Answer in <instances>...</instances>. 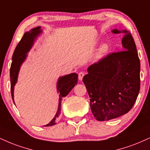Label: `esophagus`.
<instances>
[{
  "mask_svg": "<svg viewBox=\"0 0 150 150\" xmlns=\"http://www.w3.org/2000/svg\"><path fill=\"white\" fill-rule=\"evenodd\" d=\"M84 72H80V73H79V74H78L79 80H80V81L82 80V78H83V77H84Z\"/></svg>",
  "mask_w": 150,
  "mask_h": 150,
  "instance_id": "obj_1",
  "label": "esophagus"
}]
</instances>
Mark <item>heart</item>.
I'll return each mask as SVG.
<instances>
[{
	"instance_id": "1",
	"label": "heart",
	"mask_w": 150,
	"mask_h": 150,
	"mask_svg": "<svg viewBox=\"0 0 150 150\" xmlns=\"http://www.w3.org/2000/svg\"><path fill=\"white\" fill-rule=\"evenodd\" d=\"M108 50H109V47L107 44H103L100 47V48L98 49V52L96 54V59H100L101 58L104 57L105 55L107 54L108 52Z\"/></svg>"
}]
</instances>
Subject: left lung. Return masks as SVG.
Segmentation results:
<instances>
[{"mask_svg":"<svg viewBox=\"0 0 150 150\" xmlns=\"http://www.w3.org/2000/svg\"><path fill=\"white\" fill-rule=\"evenodd\" d=\"M113 33H121L115 29ZM123 51L112 52L88 68L83 77L96 120L108 121L127 113L140 91V63L134 40L122 30Z\"/></svg>","mask_w":150,"mask_h":150,"instance_id":"8db88e82","label":"left lung"}]
</instances>
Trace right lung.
<instances>
[{
    "label": "right lung",
    "instance_id": "1",
    "mask_svg": "<svg viewBox=\"0 0 150 150\" xmlns=\"http://www.w3.org/2000/svg\"><path fill=\"white\" fill-rule=\"evenodd\" d=\"M42 32L40 27H36L30 30L29 32H26L22 37L20 42L18 43L16 47L13 55H12V62L10 67V89H11V95L12 100L14 101V87L17 83L18 73L20 69L21 65L24 61L26 58V53L28 52L33 46L34 40ZM78 80V75L76 73H71L66 75L65 76L59 77L57 83V91L60 93L59 94V107H58L57 112L54 117L48 124L44 127H50L56 124V120L60 116L61 112V100L64 97L66 96L72 89L77 84Z\"/></svg>",
    "mask_w": 150,
    "mask_h": 150
}]
</instances>
